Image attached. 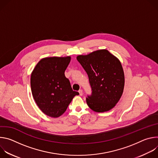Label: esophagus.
Here are the masks:
<instances>
[{"instance_id": "34e87169", "label": "esophagus", "mask_w": 158, "mask_h": 158, "mask_svg": "<svg viewBox=\"0 0 158 158\" xmlns=\"http://www.w3.org/2000/svg\"><path fill=\"white\" fill-rule=\"evenodd\" d=\"M79 95H80V96H82V95H83V92H82V90L80 89L79 91Z\"/></svg>"}]
</instances>
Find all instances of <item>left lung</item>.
<instances>
[{
    "label": "left lung",
    "mask_w": 158,
    "mask_h": 158,
    "mask_svg": "<svg viewBox=\"0 0 158 158\" xmlns=\"http://www.w3.org/2000/svg\"><path fill=\"white\" fill-rule=\"evenodd\" d=\"M77 59L87 74L91 94L86 102L98 112L113 108L120 99L124 90V74L120 61L107 50H99Z\"/></svg>",
    "instance_id": "left-lung-1"
}]
</instances>
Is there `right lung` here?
Instances as JSON below:
<instances>
[{"label":"right lung","mask_w":158,"mask_h":158,"mask_svg":"<svg viewBox=\"0 0 158 158\" xmlns=\"http://www.w3.org/2000/svg\"><path fill=\"white\" fill-rule=\"evenodd\" d=\"M70 57L41 59L32 73L31 86L34 99L45 114L57 118L64 114L73 98L79 93L73 91L64 73Z\"/></svg>","instance_id":"add662e5"}]
</instances>
